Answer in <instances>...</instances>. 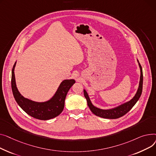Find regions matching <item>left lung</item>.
I'll return each mask as SVG.
<instances>
[{"label": "left lung", "instance_id": "left-lung-1", "mask_svg": "<svg viewBox=\"0 0 156 156\" xmlns=\"http://www.w3.org/2000/svg\"><path fill=\"white\" fill-rule=\"evenodd\" d=\"M139 64L140 68V82H139V86L135 96L133 97V98L132 100H130L129 102L126 103L116 108L110 109V110H103V109H101L98 108H96L92 105L89 99V98L86 93V91L84 90V94L86 99H87V105L89 107L90 111L98 116L104 118H108V119H116L118 118H120L129 112L133 108V106L135 105V103L137 102V101L139 99L142 92L143 72H142V69L140 64L139 63Z\"/></svg>", "mask_w": 156, "mask_h": 156}]
</instances>
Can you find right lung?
<instances>
[{"label":"right lung","mask_w":156,"mask_h":156,"mask_svg":"<svg viewBox=\"0 0 156 156\" xmlns=\"http://www.w3.org/2000/svg\"><path fill=\"white\" fill-rule=\"evenodd\" d=\"M12 70V90L17 103L23 110L31 116L41 120H47L58 116L63 111L65 99L70 88L75 83L74 79L63 80L60 85L57 93L48 101L36 103L24 98L18 91L15 81L14 67Z\"/></svg>","instance_id":"obj_1"}]
</instances>
